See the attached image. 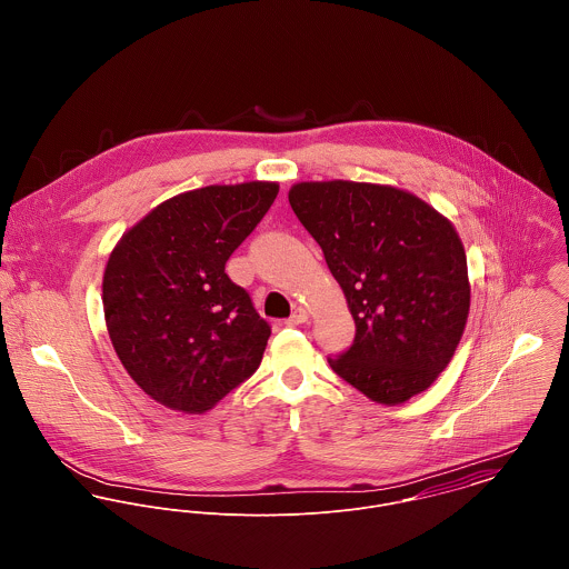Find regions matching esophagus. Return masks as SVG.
I'll list each match as a JSON object with an SVG mask.
<instances>
[{"mask_svg":"<svg viewBox=\"0 0 569 569\" xmlns=\"http://www.w3.org/2000/svg\"><path fill=\"white\" fill-rule=\"evenodd\" d=\"M305 322H309V311L302 309V307H298V309L291 313V318L287 320V325L289 326L305 325Z\"/></svg>","mask_w":569,"mask_h":569,"instance_id":"esophagus-1","label":"esophagus"}]
</instances>
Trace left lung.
<instances>
[{
  "mask_svg": "<svg viewBox=\"0 0 569 569\" xmlns=\"http://www.w3.org/2000/svg\"><path fill=\"white\" fill-rule=\"evenodd\" d=\"M289 203L322 247L357 326L330 368L381 406L425 392L449 366L471 307L453 223L407 190L366 181H300Z\"/></svg>",
  "mask_w": 569,
  "mask_h": 569,
  "instance_id": "obj_1",
  "label": "left lung"
}]
</instances>
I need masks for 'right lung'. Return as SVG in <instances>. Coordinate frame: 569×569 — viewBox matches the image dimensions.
Segmentation results:
<instances>
[{
  "mask_svg": "<svg viewBox=\"0 0 569 569\" xmlns=\"http://www.w3.org/2000/svg\"><path fill=\"white\" fill-rule=\"evenodd\" d=\"M276 181L162 201L109 253L102 309L129 377L160 406L203 413L260 366L269 325L226 262L271 208Z\"/></svg>",
  "mask_w": 569,
  "mask_h": 569,
  "instance_id": "1",
  "label": "right lung"
}]
</instances>
